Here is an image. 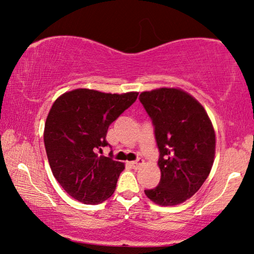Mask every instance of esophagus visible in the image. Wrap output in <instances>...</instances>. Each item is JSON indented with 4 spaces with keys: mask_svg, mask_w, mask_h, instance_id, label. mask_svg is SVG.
Returning a JSON list of instances; mask_svg holds the SVG:
<instances>
[{
    "mask_svg": "<svg viewBox=\"0 0 254 254\" xmlns=\"http://www.w3.org/2000/svg\"><path fill=\"white\" fill-rule=\"evenodd\" d=\"M143 163H144L143 159H142V158H137L136 161H134V162H130L129 164L131 165V168H134V169H138V168H140V166H141L142 164H143Z\"/></svg>",
    "mask_w": 254,
    "mask_h": 254,
    "instance_id": "obj_1",
    "label": "esophagus"
}]
</instances>
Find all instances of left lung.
Returning <instances> with one entry per match:
<instances>
[{
	"instance_id": "obj_1",
	"label": "left lung",
	"mask_w": 254,
	"mask_h": 254,
	"mask_svg": "<svg viewBox=\"0 0 254 254\" xmlns=\"http://www.w3.org/2000/svg\"><path fill=\"white\" fill-rule=\"evenodd\" d=\"M154 125L159 150L158 186L145 190L159 206H175L193 196L209 176L215 131L202 105L180 89L161 88L138 97Z\"/></svg>"
}]
</instances>
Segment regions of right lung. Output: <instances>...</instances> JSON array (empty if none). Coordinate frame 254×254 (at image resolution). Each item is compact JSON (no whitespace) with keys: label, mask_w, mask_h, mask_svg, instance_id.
Segmentation results:
<instances>
[{"label":"right lung","mask_w":254,"mask_h":254,"mask_svg":"<svg viewBox=\"0 0 254 254\" xmlns=\"http://www.w3.org/2000/svg\"><path fill=\"white\" fill-rule=\"evenodd\" d=\"M137 92L104 93L89 89L65 92L55 100L45 124L44 142L53 176L69 195L85 204L109 199L124 163L98 156L110 125L137 98Z\"/></svg>","instance_id":"obj_1"}]
</instances>
